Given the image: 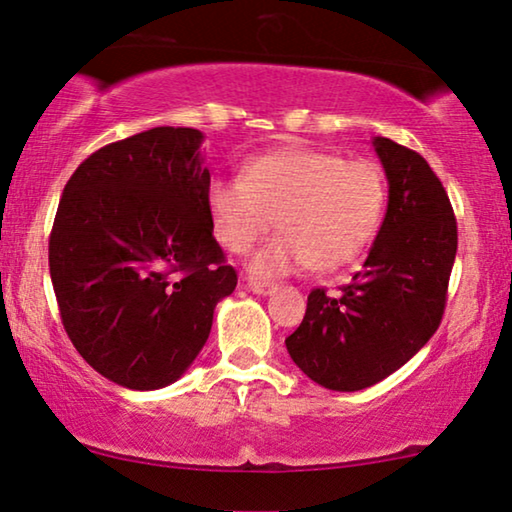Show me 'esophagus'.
<instances>
[{
    "instance_id": "34e87169",
    "label": "esophagus",
    "mask_w": 512,
    "mask_h": 512,
    "mask_svg": "<svg viewBox=\"0 0 512 512\" xmlns=\"http://www.w3.org/2000/svg\"><path fill=\"white\" fill-rule=\"evenodd\" d=\"M247 289L251 293H258V296H270V293H275L277 284H270V282H263V279H247Z\"/></svg>"
}]
</instances>
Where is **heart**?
Returning a JSON list of instances; mask_svg holds the SVG:
<instances>
[{"label":"heart","mask_w":512,"mask_h":512,"mask_svg":"<svg viewBox=\"0 0 512 512\" xmlns=\"http://www.w3.org/2000/svg\"><path fill=\"white\" fill-rule=\"evenodd\" d=\"M205 207L216 240L233 254L254 249L277 221L282 235L254 256V275L331 272L361 258L375 240L387 184L368 160L296 146L249 160L242 179L214 177L205 188Z\"/></svg>","instance_id":"obj_1"}]
</instances>
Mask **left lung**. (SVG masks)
I'll list each match as a JSON object with an SVG mask.
<instances>
[{"label":"left lung","instance_id":"1","mask_svg":"<svg viewBox=\"0 0 512 512\" xmlns=\"http://www.w3.org/2000/svg\"><path fill=\"white\" fill-rule=\"evenodd\" d=\"M373 146L389 181L380 233L338 296H307L305 317L286 338L293 363L333 391L373 387L431 340L457 256V219L429 163L387 137Z\"/></svg>","mask_w":512,"mask_h":512}]
</instances>
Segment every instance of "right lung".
Wrapping results in <instances>:
<instances>
[{
	"mask_svg": "<svg viewBox=\"0 0 512 512\" xmlns=\"http://www.w3.org/2000/svg\"><path fill=\"white\" fill-rule=\"evenodd\" d=\"M202 139L170 125L139 132L88 156L62 191L48 240L62 326L125 389L177 382L237 286L205 207Z\"/></svg>",
	"mask_w": 512,
	"mask_h": 512,
	"instance_id": "right-lung-1",
	"label": "right lung"
}]
</instances>
